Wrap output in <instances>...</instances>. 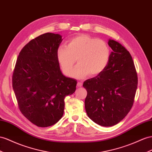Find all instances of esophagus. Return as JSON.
Masks as SVG:
<instances>
[{
	"label": "esophagus",
	"instance_id": "esophagus-1",
	"mask_svg": "<svg viewBox=\"0 0 152 152\" xmlns=\"http://www.w3.org/2000/svg\"><path fill=\"white\" fill-rule=\"evenodd\" d=\"M82 85H83L82 82H81V81H78V82H77V87H82Z\"/></svg>",
	"mask_w": 152,
	"mask_h": 152
}]
</instances>
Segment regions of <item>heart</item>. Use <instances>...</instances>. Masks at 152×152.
Listing matches in <instances>:
<instances>
[{
	"mask_svg": "<svg viewBox=\"0 0 152 152\" xmlns=\"http://www.w3.org/2000/svg\"><path fill=\"white\" fill-rule=\"evenodd\" d=\"M109 56L105 42L85 34L70 38L67 45H61L56 50L57 61L65 75H71L77 59L78 65L72 72L77 78L99 75L107 67Z\"/></svg>",
	"mask_w": 152,
	"mask_h": 152,
	"instance_id": "obj_1",
	"label": "heart"
}]
</instances>
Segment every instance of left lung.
<instances>
[{
	"label": "left lung",
	"mask_w": 152,
	"mask_h": 152,
	"mask_svg": "<svg viewBox=\"0 0 152 152\" xmlns=\"http://www.w3.org/2000/svg\"><path fill=\"white\" fill-rule=\"evenodd\" d=\"M108 44L112 51L107 67L83 85L88 118L103 126H114L125 118L133 106L138 81L130 53L114 40Z\"/></svg>",
	"instance_id": "obj_1"
}]
</instances>
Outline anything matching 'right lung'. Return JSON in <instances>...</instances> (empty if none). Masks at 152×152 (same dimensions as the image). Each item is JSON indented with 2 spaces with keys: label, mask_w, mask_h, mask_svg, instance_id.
Listing matches in <instances>:
<instances>
[{
  "label": "right lung",
  "mask_w": 152,
  "mask_h": 152,
  "mask_svg": "<svg viewBox=\"0 0 152 152\" xmlns=\"http://www.w3.org/2000/svg\"><path fill=\"white\" fill-rule=\"evenodd\" d=\"M63 39L47 33L22 48L12 77L13 88L22 114L39 127L56 124L64 115V99L76 91V80L60 71L56 50Z\"/></svg>",
  "instance_id": "obj_1"
}]
</instances>
